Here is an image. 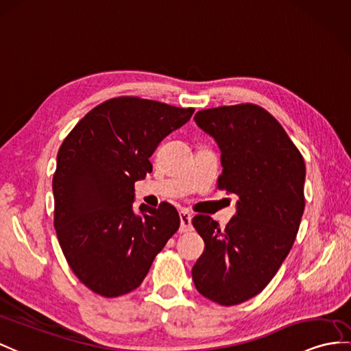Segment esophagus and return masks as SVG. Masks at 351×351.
Masks as SVG:
<instances>
[{
	"label": "esophagus",
	"mask_w": 351,
	"mask_h": 351,
	"mask_svg": "<svg viewBox=\"0 0 351 351\" xmlns=\"http://www.w3.org/2000/svg\"><path fill=\"white\" fill-rule=\"evenodd\" d=\"M192 228V215L189 211H180V230L187 232Z\"/></svg>",
	"instance_id": "34e87169"
}]
</instances>
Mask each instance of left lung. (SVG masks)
<instances>
[{
    "label": "left lung",
    "instance_id": "8db88e82",
    "mask_svg": "<svg viewBox=\"0 0 351 351\" xmlns=\"http://www.w3.org/2000/svg\"><path fill=\"white\" fill-rule=\"evenodd\" d=\"M193 119L220 149L219 187L238 201L226 228L210 216L193 217L205 249L192 280L210 301L237 305L267 287L292 249L305 207V162L283 126L258 106L201 110Z\"/></svg>",
    "mask_w": 351,
    "mask_h": 351
}]
</instances>
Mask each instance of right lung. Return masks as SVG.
<instances>
[{
	"mask_svg": "<svg viewBox=\"0 0 351 351\" xmlns=\"http://www.w3.org/2000/svg\"><path fill=\"white\" fill-rule=\"evenodd\" d=\"M193 108L122 97L90 110L64 140L53 176L55 229L65 259L92 292L116 298L138 287L180 226L168 202L134 208L150 156Z\"/></svg>",
	"mask_w": 351,
	"mask_h": 351,
	"instance_id": "right-lung-1",
	"label": "right lung"
}]
</instances>
